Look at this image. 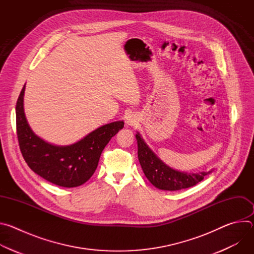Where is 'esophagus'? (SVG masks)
Here are the masks:
<instances>
[{"label": "esophagus", "instance_id": "obj_1", "mask_svg": "<svg viewBox=\"0 0 254 254\" xmlns=\"http://www.w3.org/2000/svg\"><path fill=\"white\" fill-rule=\"evenodd\" d=\"M127 124L128 126H132V125L134 124V121H133L130 117H127Z\"/></svg>", "mask_w": 254, "mask_h": 254}]
</instances>
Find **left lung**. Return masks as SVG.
Masks as SVG:
<instances>
[{"label":"left lung","mask_w":254,"mask_h":254,"mask_svg":"<svg viewBox=\"0 0 254 254\" xmlns=\"http://www.w3.org/2000/svg\"><path fill=\"white\" fill-rule=\"evenodd\" d=\"M137 140V157L140 167L150 182L161 190L177 191L195 186L201 182L210 172L199 174L181 173L166 166L147 146L140 137L139 133L135 134Z\"/></svg>","instance_id":"obj_1"}]
</instances>
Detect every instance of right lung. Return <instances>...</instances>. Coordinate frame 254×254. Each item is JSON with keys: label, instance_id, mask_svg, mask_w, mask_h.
I'll use <instances>...</instances> for the list:
<instances>
[{"label": "right lung", "instance_id": "right-lung-1", "mask_svg": "<svg viewBox=\"0 0 254 254\" xmlns=\"http://www.w3.org/2000/svg\"><path fill=\"white\" fill-rule=\"evenodd\" d=\"M24 91L25 85L16 104V128L25 162L33 172L55 185L72 188L84 184L95 172L107 142L124 127V122L100 127L71 146H53L30 128L24 114Z\"/></svg>", "mask_w": 254, "mask_h": 254}]
</instances>
